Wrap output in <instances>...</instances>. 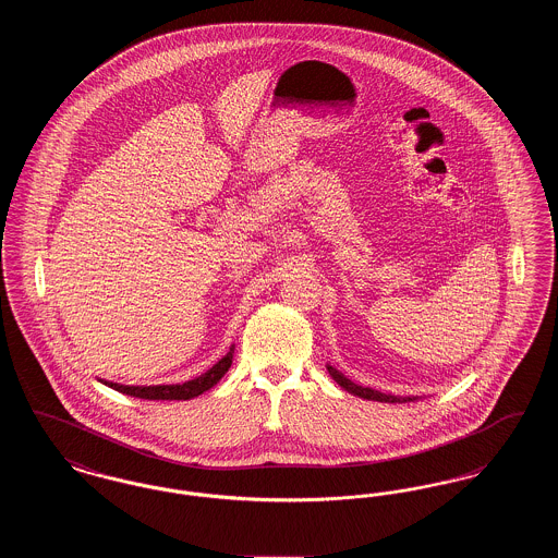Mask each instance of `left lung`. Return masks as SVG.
I'll return each mask as SVG.
<instances>
[{"label":"left lung","mask_w":558,"mask_h":558,"mask_svg":"<svg viewBox=\"0 0 558 558\" xmlns=\"http://www.w3.org/2000/svg\"><path fill=\"white\" fill-rule=\"evenodd\" d=\"M326 368H328L330 376H332L345 391H349L351 396H357V398L372 399V401H385V403H405V401H416V399H418L414 398V396H410V398H399V396H391V393H380V391L371 389V387H362V385L351 383L343 372L332 368L330 364H328Z\"/></svg>","instance_id":"8db88e82"}]
</instances>
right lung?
Wrapping results in <instances>:
<instances>
[{"instance_id": "right-lung-1", "label": "right lung", "mask_w": 558, "mask_h": 558, "mask_svg": "<svg viewBox=\"0 0 558 558\" xmlns=\"http://www.w3.org/2000/svg\"><path fill=\"white\" fill-rule=\"evenodd\" d=\"M232 357H234V345L230 347V351L217 362V364H213L211 368L207 372H203L201 376H196V378H192V380H187V383H182V385H150V387H135V385H119V383H110V380H102L100 378V383H105L108 385L110 389H114V391H119V393H125V396H132V398L140 399H192L198 398L201 393H205V391H209L211 387H215L219 380H221V376L226 374V372L230 371V366H232Z\"/></svg>"}]
</instances>
